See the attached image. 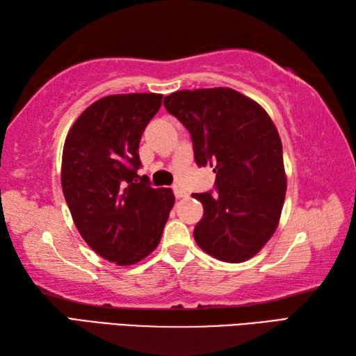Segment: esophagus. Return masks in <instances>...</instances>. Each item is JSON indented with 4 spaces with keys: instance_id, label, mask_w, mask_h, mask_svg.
Segmentation results:
<instances>
[{
    "instance_id": "esophagus-1",
    "label": "esophagus",
    "mask_w": 356,
    "mask_h": 356,
    "mask_svg": "<svg viewBox=\"0 0 356 356\" xmlns=\"http://www.w3.org/2000/svg\"><path fill=\"white\" fill-rule=\"evenodd\" d=\"M172 193H174V195H176V199L186 197V191L184 190V188H180L179 185H174L172 186Z\"/></svg>"
}]
</instances>
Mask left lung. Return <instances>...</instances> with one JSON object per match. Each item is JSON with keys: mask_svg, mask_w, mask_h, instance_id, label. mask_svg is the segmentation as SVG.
Wrapping results in <instances>:
<instances>
[{"mask_svg": "<svg viewBox=\"0 0 356 356\" xmlns=\"http://www.w3.org/2000/svg\"><path fill=\"white\" fill-rule=\"evenodd\" d=\"M191 134L194 161L213 166L214 191L193 194L194 238L214 259H251L275 232L286 194L283 147L268 113L232 88L182 90L163 99Z\"/></svg>", "mask_w": 356, "mask_h": 356, "instance_id": "left-lung-1", "label": "left lung"}]
</instances>
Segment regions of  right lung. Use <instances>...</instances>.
Wrapping results in <instances>:
<instances>
[{
  "label": "right lung",
  "instance_id": "add662e5",
  "mask_svg": "<svg viewBox=\"0 0 356 356\" xmlns=\"http://www.w3.org/2000/svg\"><path fill=\"white\" fill-rule=\"evenodd\" d=\"M162 97H102L76 119L64 143L61 182L73 222L96 254L120 266L154 251L174 205L170 188H153L138 174L140 136Z\"/></svg>",
  "mask_w": 356,
  "mask_h": 356
}]
</instances>
